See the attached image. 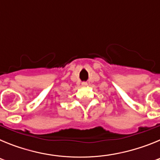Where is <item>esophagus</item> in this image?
<instances>
[{
	"label": "esophagus",
	"instance_id": "esophagus-1",
	"mask_svg": "<svg viewBox=\"0 0 160 160\" xmlns=\"http://www.w3.org/2000/svg\"><path fill=\"white\" fill-rule=\"evenodd\" d=\"M82 87H87V82H83L82 83Z\"/></svg>",
	"mask_w": 160,
	"mask_h": 160
}]
</instances>
